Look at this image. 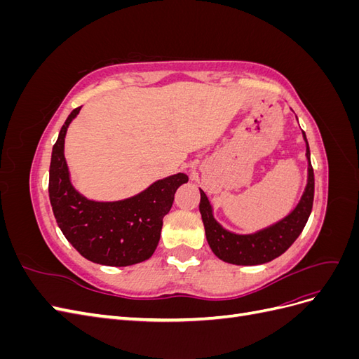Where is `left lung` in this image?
<instances>
[{"label":"left lung","mask_w":359,"mask_h":359,"mask_svg":"<svg viewBox=\"0 0 359 359\" xmlns=\"http://www.w3.org/2000/svg\"><path fill=\"white\" fill-rule=\"evenodd\" d=\"M304 142H306L307 157V184L302 191L299 202L283 219L269 224L264 229L253 233H235L227 231L215 220L212 205L201 190L199 211L205 226L206 241H208L212 253L222 259L223 262L233 265H262L283 255L286 250L295 243L306 226L314 198V173L310 161V148L306 133L302 132Z\"/></svg>","instance_id":"1"}]
</instances>
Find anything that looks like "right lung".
Masks as SVG:
<instances>
[{
    "instance_id": "obj_1",
    "label": "right lung",
    "mask_w": 359,
    "mask_h": 359,
    "mask_svg": "<svg viewBox=\"0 0 359 359\" xmlns=\"http://www.w3.org/2000/svg\"><path fill=\"white\" fill-rule=\"evenodd\" d=\"M72 111L52 148L49 199L61 232L78 252L94 264L128 266L149 259L160 241L163 217L180 186L189 181L175 173L154 181L145 190L119 201H94L76 189L64 156L67 128L79 115Z\"/></svg>"
}]
</instances>
